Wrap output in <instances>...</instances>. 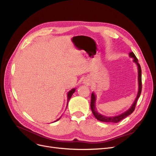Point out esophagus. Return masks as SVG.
Listing matches in <instances>:
<instances>
[{"label":"esophagus","instance_id":"1","mask_svg":"<svg viewBox=\"0 0 156 156\" xmlns=\"http://www.w3.org/2000/svg\"><path fill=\"white\" fill-rule=\"evenodd\" d=\"M90 81H86V83H86V84H87V85H88V84H90Z\"/></svg>","mask_w":156,"mask_h":156}]
</instances>
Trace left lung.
<instances>
[{"instance_id": "left-lung-1", "label": "left lung", "mask_w": 156, "mask_h": 156, "mask_svg": "<svg viewBox=\"0 0 156 156\" xmlns=\"http://www.w3.org/2000/svg\"><path fill=\"white\" fill-rule=\"evenodd\" d=\"M129 56H131V58H133V62H135L137 65L138 66V83H139V90H138V94L137 96H136V98L135 99V100L134 103H133V105H131L130 108H129L127 111L124 112L122 114L115 116H111V117H108L101 115L100 113L98 112L96 107H95V102H96V96L94 94V92H92V95H91V102H90V107H91V110L93 113L94 116H95L96 119L98 120H100L101 122H108V123H118L122 120H123L125 118H126L127 116H129L131 115L132 112H133L135 110L136 104V101H137V100L140 97V95L141 94V91H142V79H141V68L138 62V59L136 58V56L135 54L133 53V52H131L129 53Z\"/></svg>"}]
</instances>
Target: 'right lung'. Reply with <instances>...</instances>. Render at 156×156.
Returning <instances> with one entry per match:
<instances>
[{
  "label": "right lung",
  "instance_id": "obj_1",
  "mask_svg": "<svg viewBox=\"0 0 156 156\" xmlns=\"http://www.w3.org/2000/svg\"><path fill=\"white\" fill-rule=\"evenodd\" d=\"M75 88H73L72 90H71L68 93V103H67V105L68 104V101H69V100H70V98H71V97H72V94L75 92ZM68 106V105H67ZM60 119H57L56 120L55 122H56V121H58Z\"/></svg>",
  "mask_w": 156,
  "mask_h": 156
}]
</instances>
